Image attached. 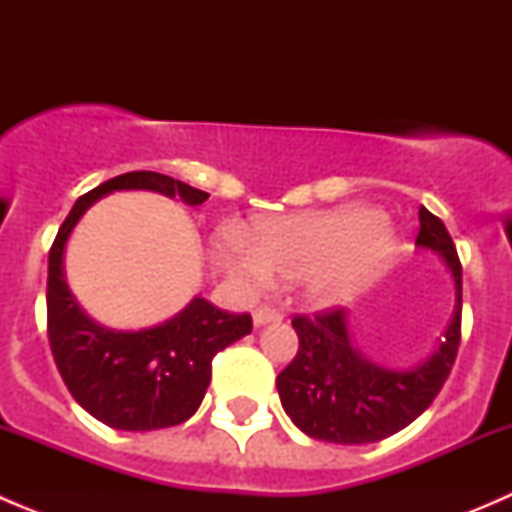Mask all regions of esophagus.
<instances>
[{"label":"esophagus","mask_w":512,"mask_h":512,"mask_svg":"<svg viewBox=\"0 0 512 512\" xmlns=\"http://www.w3.org/2000/svg\"><path fill=\"white\" fill-rule=\"evenodd\" d=\"M282 317H285V314L275 307H257L255 312H252V322H255V327H262V324H270V322H282Z\"/></svg>","instance_id":"34e87169"}]
</instances>
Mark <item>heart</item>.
<instances>
[{
  "label": "heart",
  "mask_w": 512,
  "mask_h": 512,
  "mask_svg": "<svg viewBox=\"0 0 512 512\" xmlns=\"http://www.w3.org/2000/svg\"><path fill=\"white\" fill-rule=\"evenodd\" d=\"M396 252V230L369 205L327 213L257 220L247 245L227 255V267L250 287L272 277L297 280L312 307H337L356 297Z\"/></svg>",
  "instance_id": "1"
}]
</instances>
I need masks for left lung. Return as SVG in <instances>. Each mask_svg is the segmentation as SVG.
<instances>
[{
  "label": "left lung",
  "instance_id": "8db88e82",
  "mask_svg": "<svg viewBox=\"0 0 512 512\" xmlns=\"http://www.w3.org/2000/svg\"><path fill=\"white\" fill-rule=\"evenodd\" d=\"M416 245L446 260L456 282V309L436 352L411 369H386L354 347L347 309H327L292 319L297 356L277 376L282 409L309 438L361 446L394 436L431 406L446 384L461 344L463 270L446 225L418 210Z\"/></svg>",
  "mask_w": 512,
  "mask_h": 512
}]
</instances>
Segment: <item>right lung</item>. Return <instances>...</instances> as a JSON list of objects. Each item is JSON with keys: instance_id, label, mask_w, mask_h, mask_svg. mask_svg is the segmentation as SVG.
<instances>
[{"instance_id": "add662e5", "label": "right lung", "mask_w": 512, "mask_h": 512, "mask_svg": "<svg viewBox=\"0 0 512 512\" xmlns=\"http://www.w3.org/2000/svg\"><path fill=\"white\" fill-rule=\"evenodd\" d=\"M113 190H153L188 205H203L210 195L153 170L116 175L76 200L49 250L46 329L66 389L106 426L156 431L178 426L198 411L213 374V356L250 334L252 317L195 297L168 322L138 332L94 322L66 285L64 247L81 215Z\"/></svg>"}]
</instances>
